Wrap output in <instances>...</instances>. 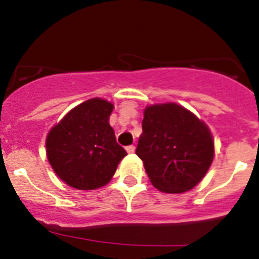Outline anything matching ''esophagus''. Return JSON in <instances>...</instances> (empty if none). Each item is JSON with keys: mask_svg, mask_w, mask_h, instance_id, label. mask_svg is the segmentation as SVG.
I'll list each match as a JSON object with an SVG mask.
<instances>
[{"mask_svg": "<svg viewBox=\"0 0 259 259\" xmlns=\"http://www.w3.org/2000/svg\"><path fill=\"white\" fill-rule=\"evenodd\" d=\"M125 150H127V153H130V154H132V153L135 152V146L134 145H130L125 148Z\"/></svg>", "mask_w": 259, "mask_h": 259, "instance_id": "1", "label": "esophagus"}]
</instances>
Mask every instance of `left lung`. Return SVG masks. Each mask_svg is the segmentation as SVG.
I'll return each instance as SVG.
<instances>
[{
    "mask_svg": "<svg viewBox=\"0 0 259 259\" xmlns=\"http://www.w3.org/2000/svg\"><path fill=\"white\" fill-rule=\"evenodd\" d=\"M136 154L150 183L164 193H184L206 175L214 140L205 123L175 102L146 106Z\"/></svg>",
    "mask_w": 259,
    "mask_h": 259,
    "instance_id": "left-lung-1",
    "label": "left lung"
}]
</instances>
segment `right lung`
Masks as SVG:
<instances>
[{
    "label": "right lung",
    "mask_w": 259,
    "mask_h": 259,
    "mask_svg": "<svg viewBox=\"0 0 259 259\" xmlns=\"http://www.w3.org/2000/svg\"><path fill=\"white\" fill-rule=\"evenodd\" d=\"M113 109L106 100L91 98L70 110L48 134V161L72 188L92 191L106 185L127 155L109 123Z\"/></svg>",
    "instance_id": "1"
}]
</instances>
